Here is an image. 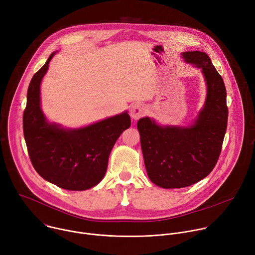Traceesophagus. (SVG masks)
I'll use <instances>...</instances> for the list:
<instances>
[{
  "label": "esophagus",
  "mask_w": 255,
  "mask_h": 255,
  "mask_svg": "<svg viewBox=\"0 0 255 255\" xmlns=\"http://www.w3.org/2000/svg\"><path fill=\"white\" fill-rule=\"evenodd\" d=\"M146 113V109H145V106L140 104V103H135L132 105L131 110H130V115L134 120H137L144 116V114Z\"/></svg>",
  "instance_id": "esophagus-1"
}]
</instances>
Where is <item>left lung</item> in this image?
I'll list each match as a JSON object with an SVG mask.
<instances>
[{
  "label": "left lung",
  "instance_id": "obj_1",
  "mask_svg": "<svg viewBox=\"0 0 255 255\" xmlns=\"http://www.w3.org/2000/svg\"><path fill=\"white\" fill-rule=\"evenodd\" d=\"M183 57L202 69L207 99L190 127L159 126L148 117L137 123L148 177L158 187L178 189L206 177L220 156L227 129L228 107L222 77L207 53L187 51Z\"/></svg>",
  "mask_w": 255,
  "mask_h": 255
}]
</instances>
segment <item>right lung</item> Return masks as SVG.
I'll list each match as a JSON object with an SVG mask.
<instances>
[{"instance_id": "1", "label": "right lung", "mask_w": 255, "mask_h": 255, "mask_svg": "<svg viewBox=\"0 0 255 255\" xmlns=\"http://www.w3.org/2000/svg\"><path fill=\"white\" fill-rule=\"evenodd\" d=\"M54 53L30 82L23 114L24 138L40 176L64 190L85 191L103 179L114 144L131 120L124 112L80 129L48 123L40 108V84Z\"/></svg>"}]
</instances>
